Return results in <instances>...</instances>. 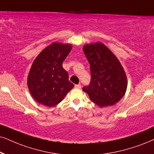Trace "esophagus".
Returning a JSON list of instances; mask_svg holds the SVG:
<instances>
[{
    "instance_id": "34e87169",
    "label": "esophagus",
    "mask_w": 154,
    "mask_h": 154,
    "mask_svg": "<svg viewBox=\"0 0 154 154\" xmlns=\"http://www.w3.org/2000/svg\"><path fill=\"white\" fill-rule=\"evenodd\" d=\"M75 87V88H77V89H81L82 86H81V85H76Z\"/></svg>"
}]
</instances>
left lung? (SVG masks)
<instances>
[{
	"instance_id": "left-lung-1",
	"label": "left lung",
	"mask_w": 154,
	"mask_h": 154,
	"mask_svg": "<svg viewBox=\"0 0 154 154\" xmlns=\"http://www.w3.org/2000/svg\"><path fill=\"white\" fill-rule=\"evenodd\" d=\"M90 65L91 82L82 90L100 107L117 103L127 88V79L117 57L102 42L87 44L83 47Z\"/></svg>"
}]
</instances>
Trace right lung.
<instances>
[{
	"label": "right lung",
	"mask_w": 154,
	"mask_h": 154,
	"mask_svg": "<svg viewBox=\"0 0 154 154\" xmlns=\"http://www.w3.org/2000/svg\"><path fill=\"white\" fill-rule=\"evenodd\" d=\"M72 50L70 44L53 42L34 60L28 76V87L34 100L54 106L74 87L63 63Z\"/></svg>",
	"instance_id": "1"
}]
</instances>
